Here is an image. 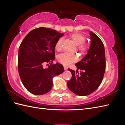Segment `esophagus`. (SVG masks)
I'll use <instances>...</instances> for the list:
<instances>
[{
  "label": "esophagus",
  "mask_w": 125,
  "mask_h": 125,
  "mask_svg": "<svg viewBox=\"0 0 125 125\" xmlns=\"http://www.w3.org/2000/svg\"><path fill=\"white\" fill-rule=\"evenodd\" d=\"M64 69L65 70H67V69H68V68H67V67L64 66Z\"/></svg>",
  "instance_id": "1"
}]
</instances>
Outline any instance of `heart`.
I'll use <instances>...</instances> for the list:
<instances>
[{"label":"heart","instance_id":"b5f03b06","mask_svg":"<svg viewBox=\"0 0 125 125\" xmlns=\"http://www.w3.org/2000/svg\"><path fill=\"white\" fill-rule=\"evenodd\" d=\"M70 38L76 45L77 49L83 55H84L88 50V45L85 42L86 38L82 34L79 33H74L70 35ZM63 38H60L57 41L55 44V49L57 51H60L62 49ZM59 62L64 66H69L73 63L76 62L77 57L76 55L68 53L61 54L58 57Z\"/></svg>","mask_w":125,"mask_h":125}]
</instances>
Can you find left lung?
Returning a JSON list of instances; mask_svg holds the SVG:
<instances>
[{
  "label": "left lung",
  "mask_w": 125,
  "mask_h": 125,
  "mask_svg": "<svg viewBox=\"0 0 125 125\" xmlns=\"http://www.w3.org/2000/svg\"><path fill=\"white\" fill-rule=\"evenodd\" d=\"M90 32L91 42L87 55L76 63V71L68 69L72 76L67 82L68 87L74 94L81 96H87L98 88L105 70L103 43L96 34ZM78 70H82L80 73Z\"/></svg>",
  "instance_id": "1"
}]
</instances>
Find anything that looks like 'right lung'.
Masks as SVG:
<instances>
[{
  "label": "right lung",
  "mask_w": 125,
  "mask_h": 125,
  "mask_svg": "<svg viewBox=\"0 0 125 125\" xmlns=\"http://www.w3.org/2000/svg\"><path fill=\"white\" fill-rule=\"evenodd\" d=\"M64 34L40 27L31 31L20 45L18 70L22 83L31 94H46L52 87V78L64 72L63 66L55 60V44ZM49 62L47 69L43 65Z\"/></svg>",
  "instance_id": "obj_1"
}]
</instances>
